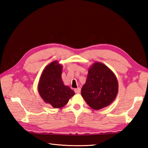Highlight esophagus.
<instances>
[{"instance_id": "obj_1", "label": "esophagus", "mask_w": 148, "mask_h": 148, "mask_svg": "<svg viewBox=\"0 0 148 148\" xmlns=\"http://www.w3.org/2000/svg\"><path fill=\"white\" fill-rule=\"evenodd\" d=\"M80 91H81V89H80L79 87H77V89H74V92H76V93H77V94H79V92H80Z\"/></svg>"}]
</instances>
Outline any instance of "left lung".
I'll return each mask as SVG.
<instances>
[{
	"label": "left lung",
	"instance_id": "1",
	"mask_svg": "<svg viewBox=\"0 0 148 148\" xmlns=\"http://www.w3.org/2000/svg\"><path fill=\"white\" fill-rule=\"evenodd\" d=\"M118 92V82L114 72L102 62H96L88 71L82 96L94 110L106 107L114 101Z\"/></svg>",
	"mask_w": 148,
	"mask_h": 148
}]
</instances>
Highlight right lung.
Masks as SVG:
<instances>
[{
	"mask_svg": "<svg viewBox=\"0 0 148 148\" xmlns=\"http://www.w3.org/2000/svg\"><path fill=\"white\" fill-rule=\"evenodd\" d=\"M62 69V65L57 61L49 64L42 72L38 86L41 98L55 108L63 107L75 93L64 85L61 78Z\"/></svg>",
	"mask_w": 148,
	"mask_h": 148,
	"instance_id": "add662e5",
	"label": "right lung"
}]
</instances>
